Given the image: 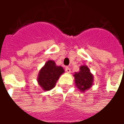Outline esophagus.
<instances>
[{"instance_id":"1","label":"esophagus","mask_w":124,"mask_h":124,"mask_svg":"<svg viewBox=\"0 0 124 124\" xmlns=\"http://www.w3.org/2000/svg\"><path fill=\"white\" fill-rule=\"evenodd\" d=\"M65 71H66L67 73H70L71 72V69L70 67H65Z\"/></svg>"}]
</instances>
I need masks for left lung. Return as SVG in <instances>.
Segmentation results:
<instances>
[{
    "label": "left lung",
    "mask_w": 124,
    "mask_h": 124,
    "mask_svg": "<svg viewBox=\"0 0 124 124\" xmlns=\"http://www.w3.org/2000/svg\"><path fill=\"white\" fill-rule=\"evenodd\" d=\"M76 86L82 92H86L91 88L94 82V76L87 65H82L80 71L73 74Z\"/></svg>",
    "instance_id": "obj_1"
}]
</instances>
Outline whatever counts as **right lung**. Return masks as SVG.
<instances>
[{"mask_svg":"<svg viewBox=\"0 0 124 124\" xmlns=\"http://www.w3.org/2000/svg\"><path fill=\"white\" fill-rule=\"evenodd\" d=\"M65 72L61 66H58L53 60H48L38 73L37 82L44 91H48L55 86L59 77Z\"/></svg>","mask_w":124,"mask_h":124,"instance_id":"add662e5","label":"right lung"}]
</instances>
